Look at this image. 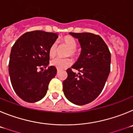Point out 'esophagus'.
<instances>
[{
    "label": "esophagus",
    "instance_id": "34e87169",
    "mask_svg": "<svg viewBox=\"0 0 133 133\" xmlns=\"http://www.w3.org/2000/svg\"><path fill=\"white\" fill-rule=\"evenodd\" d=\"M58 72H59V70H58V69H57V73H58Z\"/></svg>",
    "mask_w": 133,
    "mask_h": 133
}]
</instances>
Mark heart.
Segmentation results:
<instances>
[{"label":"heart","instance_id":"obj_1","mask_svg":"<svg viewBox=\"0 0 133 133\" xmlns=\"http://www.w3.org/2000/svg\"><path fill=\"white\" fill-rule=\"evenodd\" d=\"M61 43L69 49V52L67 53L68 56L70 55L71 56H75L77 55L76 48L77 46V43L76 40L72 36H65L62 38ZM56 50H57V44L56 43H52L50 45L49 50V55L50 57L52 58L56 55ZM71 64H72V61L69 58L63 59V58H56L50 61V64L56 67L58 70H62V69L69 67V66L71 65Z\"/></svg>","mask_w":133,"mask_h":133}]
</instances>
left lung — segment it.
<instances>
[{
    "label": "left lung",
    "mask_w": 133,
    "mask_h": 133,
    "mask_svg": "<svg viewBox=\"0 0 133 133\" xmlns=\"http://www.w3.org/2000/svg\"><path fill=\"white\" fill-rule=\"evenodd\" d=\"M81 46L78 61L72 66L78 74L68 69L63 92L69 101L84 105L93 101L102 92L110 69V52L100 36L90 32H69Z\"/></svg>",
    "instance_id": "left-lung-1"
}]
</instances>
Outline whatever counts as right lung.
I'll return each instance as SVG.
<instances>
[{"instance_id":"add662e5","label":"right lung","mask_w":133,"mask_h":133,"mask_svg":"<svg viewBox=\"0 0 133 133\" xmlns=\"http://www.w3.org/2000/svg\"><path fill=\"white\" fill-rule=\"evenodd\" d=\"M58 35L35 30L20 36L11 49L9 64L10 81L18 97L28 103H35L46 94L50 81L55 77L56 69L49 66V50Z\"/></svg>"}]
</instances>
